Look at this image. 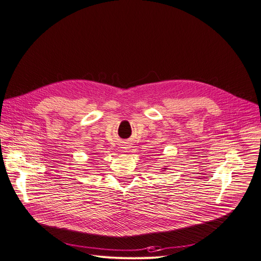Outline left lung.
I'll list each match as a JSON object with an SVG mask.
<instances>
[{
    "label": "left lung",
    "instance_id": "8db88e82",
    "mask_svg": "<svg viewBox=\"0 0 261 261\" xmlns=\"http://www.w3.org/2000/svg\"><path fill=\"white\" fill-rule=\"evenodd\" d=\"M165 170H166V168H165Z\"/></svg>",
    "mask_w": 261,
    "mask_h": 261
}]
</instances>
